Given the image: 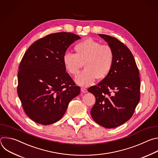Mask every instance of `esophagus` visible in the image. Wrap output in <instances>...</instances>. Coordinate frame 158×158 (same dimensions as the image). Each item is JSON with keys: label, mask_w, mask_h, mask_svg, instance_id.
I'll list each match as a JSON object with an SVG mask.
<instances>
[{"label": "esophagus", "mask_w": 158, "mask_h": 158, "mask_svg": "<svg viewBox=\"0 0 158 158\" xmlns=\"http://www.w3.org/2000/svg\"><path fill=\"white\" fill-rule=\"evenodd\" d=\"M81 92H83V93H86V92H87V89L85 88V87H81Z\"/></svg>", "instance_id": "obj_1"}]
</instances>
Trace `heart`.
<instances>
[{
  "mask_svg": "<svg viewBox=\"0 0 158 158\" xmlns=\"http://www.w3.org/2000/svg\"><path fill=\"white\" fill-rule=\"evenodd\" d=\"M74 49L75 54L66 52L62 60L67 72L74 76L84 64L85 69L75 78L78 85H90L97 78L104 79L110 73L114 61V52L110 45L87 39L78 43Z\"/></svg>",
  "mask_w": 158,
  "mask_h": 158,
  "instance_id": "heart-1",
  "label": "heart"
}]
</instances>
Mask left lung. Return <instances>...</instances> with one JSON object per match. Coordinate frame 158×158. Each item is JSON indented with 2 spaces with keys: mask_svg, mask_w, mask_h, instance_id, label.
Listing matches in <instances>:
<instances>
[{
  "mask_svg": "<svg viewBox=\"0 0 158 158\" xmlns=\"http://www.w3.org/2000/svg\"><path fill=\"white\" fill-rule=\"evenodd\" d=\"M99 35L113 49L114 61L108 76L88 89L96 98L91 115L103 127L113 128L131 118L139 102V72L132 53L123 43L110 35Z\"/></svg>",
  "mask_w": 158,
  "mask_h": 158,
  "instance_id": "left-lung-1",
  "label": "left lung"
}]
</instances>
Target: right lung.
<instances>
[{"label": "right lung", "instance_id": "1", "mask_svg": "<svg viewBox=\"0 0 158 158\" xmlns=\"http://www.w3.org/2000/svg\"><path fill=\"white\" fill-rule=\"evenodd\" d=\"M80 39L70 32L51 34L25 52L19 67L17 93L31 120L44 125L58 121L80 93L62 60L68 47Z\"/></svg>", "mask_w": 158, "mask_h": 158}]
</instances>
